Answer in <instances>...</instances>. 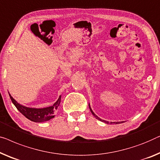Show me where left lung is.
Wrapping results in <instances>:
<instances>
[{
	"instance_id": "obj_1",
	"label": "left lung",
	"mask_w": 160,
	"mask_h": 160,
	"mask_svg": "<svg viewBox=\"0 0 160 160\" xmlns=\"http://www.w3.org/2000/svg\"><path fill=\"white\" fill-rule=\"evenodd\" d=\"M89 109H90V111H91V112L92 113V115H93L97 119H98V120H101V121H102V122H106V123H109V122H108V121H105V120H102L100 118H99L97 117V115H96L95 114H94V113L93 112V111L92 110V109H91V108H90V106H89ZM121 122H115V123L118 124V123H121ZM110 123H112V122H110Z\"/></svg>"
}]
</instances>
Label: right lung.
<instances>
[{"instance_id":"obj_1","label":"right lung","mask_w":160,"mask_h":160,"mask_svg":"<svg viewBox=\"0 0 160 160\" xmlns=\"http://www.w3.org/2000/svg\"><path fill=\"white\" fill-rule=\"evenodd\" d=\"M10 98L13 103V105L16 106V108H17V110L22 113V115H24L27 118L32 120L33 122H45L47 120H49L52 118H54V112L55 110L58 109L60 103H61V97H59L58 99L55 102L54 105L51 107H48L45 108H40V109H37V108H27L24 106L21 105L20 104H18L12 97L11 96V94H9Z\"/></svg>"}]
</instances>
